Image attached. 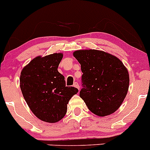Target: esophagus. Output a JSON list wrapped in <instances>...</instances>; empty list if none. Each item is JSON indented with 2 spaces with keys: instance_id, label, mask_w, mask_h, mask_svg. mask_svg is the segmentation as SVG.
Listing matches in <instances>:
<instances>
[{
  "instance_id": "obj_1",
  "label": "esophagus",
  "mask_w": 150,
  "mask_h": 150,
  "mask_svg": "<svg viewBox=\"0 0 150 150\" xmlns=\"http://www.w3.org/2000/svg\"><path fill=\"white\" fill-rule=\"evenodd\" d=\"M73 86H74V87L77 88V89H78V90H79V89H80V86H79V84H78V83H77V82H75V83H74Z\"/></svg>"
}]
</instances>
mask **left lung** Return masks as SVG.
Wrapping results in <instances>:
<instances>
[{
  "label": "left lung",
  "mask_w": 150,
  "mask_h": 150,
  "mask_svg": "<svg viewBox=\"0 0 150 150\" xmlns=\"http://www.w3.org/2000/svg\"><path fill=\"white\" fill-rule=\"evenodd\" d=\"M81 64L83 75L81 98L92 112L106 116L119 108L127 94L128 71L115 56L95 50L73 53Z\"/></svg>",
  "instance_id": "8db88e82"
}]
</instances>
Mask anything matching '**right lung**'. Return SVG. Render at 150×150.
I'll list each match as a JSON object with an SVG mask.
<instances>
[{"label": "right lung", "instance_id": "right-lung-1", "mask_svg": "<svg viewBox=\"0 0 150 150\" xmlns=\"http://www.w3.org/2000/svg\"><path fill=\"white\" fill-rule=\"evenodd\" d=\"M61 53L37 57L22 69L20 86L26 103L35 115L48 123H55L65 116L67 104L78 92L66 86L64 76L58 71Z\"/></svg>", "mask_w": 150, "mask_h": 150}]
</instances>
